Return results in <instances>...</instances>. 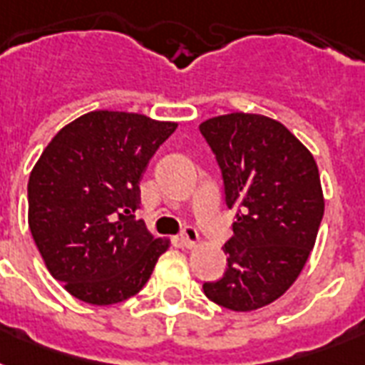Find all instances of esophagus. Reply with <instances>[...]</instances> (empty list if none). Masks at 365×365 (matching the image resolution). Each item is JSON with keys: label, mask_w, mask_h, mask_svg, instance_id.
Listing matches in <instances>:
<instances>
[{"label": "esophagus", "mask_w": 365, "mask_h": 365, "mask_svg": "<svg viewBox=\"0 0 365 365\" xmlns=\"http://www.w3.org/2000/svg\"><path fill=\"white\" fill-rule=\"evenodd\" d=\"M178 242L182 244L183 248H193L199 244V233L193 227H183L182 235L178 237Z\"/></svg>", "instance_id": "1"}]
</instances>
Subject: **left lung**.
<instances>
[{
  "instance_id": "1",
  "label": "left lung",
  "mask_w": 365,
  "mask_h": 365,
  "mask_svg": "<svg viewBox=\"0 0 365 365\" xmlns=\"http://www.w3.org/2000/svg\"><path fill=\"white\" fill-rule=\"evenodd\" d=\"M199 128L222 170L225 205L237 210L223 246L227 269L202 289L225 309L255 311L297 280L317 242L324 216L317 160L271 117L239 111Z\"/></svg>"
}]
</instances>
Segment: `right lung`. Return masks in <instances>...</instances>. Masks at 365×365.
Wrapping results in <instances>:
<instances>
[{
  "label": "right lung",
  "mask_w": 365,
  "mask_h": 365,
  "mask_svg": "<svg viewBox=\"0 0 365 365\" xmlns=\"http://www.w3.org/2000/svg\"><path fill=\"white\" fill-rule=\"evenodd\" d=\"M178 123L91 111L48 142L28 182V225L48 272L91 305L145 286L170 240L134 217L140 180Z\"/></svg>",
  "instance_id": "right-lung-1"
}]
</instances>
